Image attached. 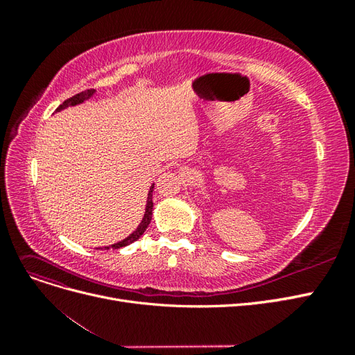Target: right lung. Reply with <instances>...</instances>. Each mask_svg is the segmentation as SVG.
Instances as JSON below:
<instances>
[{
    "mask_svg": "<svg viewBox=\"0 0 355 355\" xmlns=\"http://www.w3.org/2000/svg\"><path fill=\"white\" fill-rule=\"evenodd\" d=\"M93 93H94V89H89V90H84V92H81V93H78V94H75V96H72V98L67 99V101L63 102L62 105H59V108H58L56 111H60V110H63V108H68V106L78 105V103H81L83 101L89 99L90 96H93ZM153 191H154V185L151 187V189H149L145 216H144V219H142L141 225H139V227H137V230H136L132 235H128V237H127L125 240H123V241H120V243H116V244H112V245H111V249H120V247H124V245H127V244H132V243H135V241H136L139 237H141V235L146 231L148 225L151 223V218H153V207H154V202H153ZM105 249L108 250L110 247H105Z\"/></svg>",
    "mask_w": 355,
    "mask_h": 355,
    "instance_id": "right-lung-1",
    "label": "right lung"
}]
</instances>
